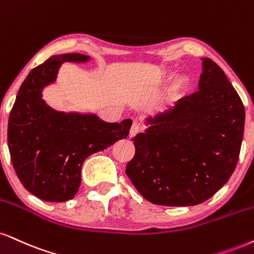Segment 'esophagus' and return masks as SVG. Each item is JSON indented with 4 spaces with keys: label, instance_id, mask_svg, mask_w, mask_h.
Masks as SVG:
<instances>
[{
    "label": "esophagus",
    "instance_id": "obj_1",
    "mask_svg": "<svg viewBox=\"0 0 254 254\" xmlns=\"http://www.w3.org/2000/svg\"><path fill=\"white\" fill-rule=\"evenodd\" d=\"M140 127H139V124H137V123H133L132 125H131V129H130V137H135L137 133H139L140 132Z\"/></svg>",
    "mask_w": 254,
    "mask_h": 254
}]
</instances>
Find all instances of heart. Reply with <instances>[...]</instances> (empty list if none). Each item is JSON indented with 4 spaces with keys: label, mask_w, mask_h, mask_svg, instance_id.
<instances>
[{
    "label": "heart",
    "mask_w": 254,
    "mask_h": 254,
    "mask_svg": "<svg viewBox=\"0 0 254 254\" xmlns=\"http://www.w3.org/2000/svg\"><path fill=\"white\" fill-rule=\"evenodd\" d=\"M172 77H173L172 73H164L163 74L164 80H169V79H172ZM188 86H189V78L187 75H180V77L175 80V84H174V92L176 94L182 93L183 91L187 90Z\"/></svg>",
    "instance_id": "b5f03b06"
}]
</instances>
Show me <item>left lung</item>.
Listing matches in <instances>:
<instances>
[{"label":"left lung","instance_id":"1","mask_svg":"<svg viewBox=\"0 0 254 254\" xmlns=\"http://www.w3.org/2000/svg\"><path fill=\"white\" fill-rule=\"evenodd\" d=\"M200 90L148 119L125 173L145 200L194 206L230 180L239 160L245 108L224 71L202 59Z\"/></svg>","mask_w":254,"mask_h":254}]
</instances>
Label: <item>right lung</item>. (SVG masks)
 Returning <instances> with one entry per match:
<instances>
[{"label": "right lung", "mask_w": 254, "mask_h": 254, "mask_svg": "<svg viewBox=\"0 0 254 254\" xmlns=\"http://www.w3.org/2000/svg\"><path fill=\"white\" fill-rule=\"evenodd\" d=\"M79 53L53 56L33 68L16 96L8 122V148L20 182L47 202H65L77 194L84 161L127 138L131 119L105 123L96 116L60 114L41 99L64 61H86Z\"/></svg>", "instance_id": "right-lung-1"}]
</instances>
